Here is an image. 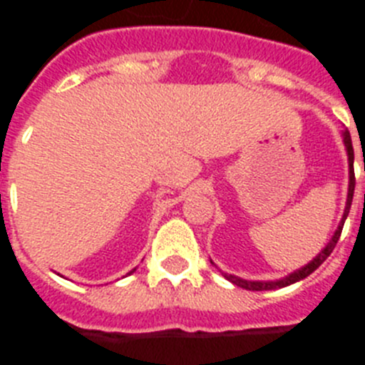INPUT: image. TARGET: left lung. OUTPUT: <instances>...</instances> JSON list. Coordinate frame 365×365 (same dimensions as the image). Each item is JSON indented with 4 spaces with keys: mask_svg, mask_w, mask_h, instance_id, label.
Masks as SVG:
<instances>
[{
    "mask_svg": "<svg viewBox=\"0 0 365 365\" xmlns=\"http://www.w3.org/2000/svg\"><path fill=\"white\" fill-rule=\"evenodd\" d=\"M344 144H346L347 155H349V193H347V205H346V210H344V217H341V222L338 225V230L334 232L333 240L329 241L327 247H325L324 250H322V252L318 254V256H316L311 263H309V265H305L303 269L296 270V272H292L291 276H287V278L279 279V282H247V279L235 278V276H232V274H225V278H227L228 282H232L234 285L241 287V289H247V291H272V289H282V287L292 285V283L299 282V279L307 278L309 274L314 272V270L318 269V267H320L329 256H331V252H333L334 247H336L338 240H340L341 228H344V222H346L347 214H349L351 202H353V193H354V170H353L354 151H353V143H351L349 131H346V133H344Z\"/></svg>",
    "mask_w": 365,
    "mask_h": 365,
    "instance_id": "obj_1",
    "label": "left lung"
}]
</instances>
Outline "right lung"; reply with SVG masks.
I'll return each mask as SVG.
<instances>
[{
  "mask_svg": "<svg viewBox=\"0 0 365 365\" xmlns=\"http://www.w3.org/2000/svg\"><path fill=\"white\" fill-rule=\"evenodd\" d=\"M133 270H135V269H133ZM133 270H131V272H133ZM131 272H130V274H131Z\"/></svg>",
  "mask_w": 365,
  "mask_h": 365,
  "instance_id": "1",
  "label": "right lung"
}]
</instances>
